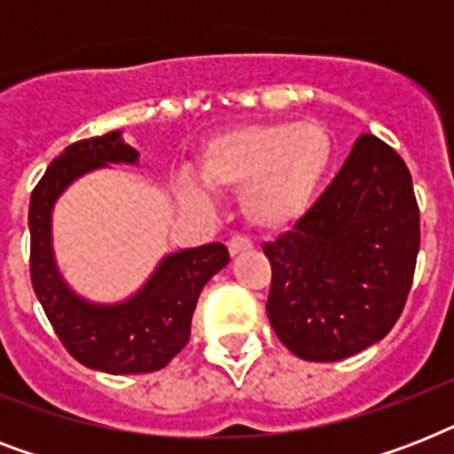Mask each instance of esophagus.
Wrapping results in <instances>:
<instances>
[{
    "instance_id": "1",
    "label": "esophagus",
    "mask_w": 454,
    "mask_h": 454,
    "mask_svg": "<svg viewBox=\"0 0 454 454\" xmlns=\"http://www.w3.org/2000/svg\"><path fill=\"white\" fill-rule=\"evenodd\" d=\"M249 249H252V240L242 238V235H235V238L228 240V252H231V256H238L242 252H249Z\"/></svg>"
}]
</instances>
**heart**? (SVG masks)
Wrapping results in <instances>:
<instances>
[{"label":"heart","instance_id":"1","mask_svg":"<svg viewBox=\"0 0 454 454\" xmlns=\"http://www.w3.org/2000/svg\"><path fill=\"white\" fill-rule=\"evenodd\" d=\"M332 164L334 141L313 120L235 127L209 138L198 157L202 183L212 191H240L242 216L269 233L294 226L309 212ZM204 186L185 176L181 195L205 207L209 191Z\"/></svg>","mask_w":454,"mask_h":454}]
</instances>
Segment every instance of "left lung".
Listing matches in <instances>:
<instances>
[{
	"label": "left lung",
	"instance_id": "left-lung-1",
	"mask_svg": "<svg viewBox=\"0 0 454 454\" xmlns=\"http://www.w3.org/2000/svg\"><path fill=\"white\" fill-rule=\"evenodd\" d=\"M419 252V209L401 155L372 134L353 144L327 191L290 233L263 245L269 320L294 356H356L401 316Z\"/></svg>",
	"mask_w": 454,
	"mask_h": 454
}]
</instances>
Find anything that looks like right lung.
Here are the masks:
<instances>
[{
	"mask_svg": "<svg viewBox=\"0 0 454 454\" xmlns=\"http://www.w3.org/2000/svg\"><path fill=\"white\" fill-rule=\"evenodd\" d=\"M110 164H138V151L122 131L77 141L60 153L32 191L30 278L49 323L82 365L108 374L162 370L191 337L200 292L228 263L221 242L164 254L145 283L122 301H91L70 287L53 252V207L91 171Z\"/></svg>",
	"mask_w": 454,
	"mask_h": 454,
	"instance_id": "right-lung-1",
	"label": "right lung"
}]
</instances>
